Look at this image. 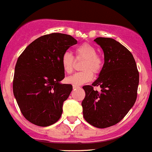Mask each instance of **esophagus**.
Listing matches in <instances>:
<instances>
[{
	"label": "esophagus",
	"mask_w": 152,
	"mask_h": 152,
	"mask_svg": "<svg viewBox=\"0 0 152 152\" xmlns=\"http://www.w3.org/2000/svg\"><path fill=\"white\" fill-rule=\"evenodd\" d=\"M73 89H76V88H79L80 87L77 86V85H73Z\"/></svg>",
	"instance_id": "esophagus-1"
}]
</instances>
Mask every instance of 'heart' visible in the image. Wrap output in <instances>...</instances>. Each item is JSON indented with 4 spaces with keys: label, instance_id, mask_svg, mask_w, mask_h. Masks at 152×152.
I'll return each instance as SVG.
<instances>
[{
    "label": "heart",
    "instance_id": "1",
    "mask_svg": "<svg viewBox=\"0 0 152 152\" xmlns=\"http://www.w3.org/2000/svg\"><path fill=\"white\" fill-rule=\"evenodd\" d=\"M77 58L84 59L81 70L79 72L66 79V82L73 85H81L91 82L94 74H97L102 68V59L96 54V49L89 43H84L76 48ZM61 64L66 73H71L74 66V58L72 54L65 52L61 58Z\"/></svg>",
    "mask_w": 152,
    "mask_h": 152
}]
</instances>
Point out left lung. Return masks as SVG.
<instances>
[{
	"label": "left lung",
	"mask_w": 152,
	"mask_h": 152,
	"mask_svg": "<svg viewBox=\"0 0 152 152\" xmlns=\"http://www.w3.org/2000/svg\"><path fill=\"white\" fill-rule=\"evenodd\" d=\"M94 42L104 52V62L92 86L85 85L82 102L85 120L99 129L121 121L137 99L139 72L132 53L110 38L99 37ZM100 86L101 91L93 90Z\"/></svg>",
	"instance_id": "1"
}]
</instances>
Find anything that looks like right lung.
Instances as JSON below:
<instances>
[{"label": "right lung", "instance_id": "right-lung-1", "mask_svg": "<svg viewBox=\"0 0 152 152\" xmlns=\"http://www.w3.org/2000/svg\"><path fill=\"white\" fill-rule=\"evenodd\" d=\"M77 41L71 35L51 33L28 45L18 58L13 79V94L23 117L36 126L56 123L64 102L73 86L61 84L64 71L63 54Z\"/></svg>", "mask_w": 152, "mask_h": 152}]
</instances>
